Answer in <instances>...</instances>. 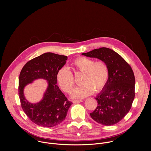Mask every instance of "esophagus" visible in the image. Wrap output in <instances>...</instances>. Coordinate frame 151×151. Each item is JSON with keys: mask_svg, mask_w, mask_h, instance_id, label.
<instances>
[{"mask_svg": "<svg viewBox=\"0 0 151 151\" xmlns=\"http://www.w3.org/2000/svg\"><path fill=\"white\" fill-rule=\"evenodd\" d=\"M82 101H83L82 100H73L72 101V102L74 103H80V102H82Z\"/></svg>", "mask_w": 151, "mask_h": 151, "instance_id": "34e87169", "label": "esophagus"}]
</instances>
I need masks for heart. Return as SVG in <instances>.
I'll return each mask as SVG.
<instances>
[{
    "label": "heart",
    "mask_w": 151,
    "mask_h": 151,
    "mask_svg": "<svg viewBox=\"0 0 151 151\" xmlns=\"http://www.w3.org/2000/svg\"><path fill=\"white\" fill-rule=\"evenodd\" d=\"M75 73H83L81 83L83 84L73 90L71 97L74 99H81L91 95L94 91H101L109 79V70L103 61H96L94 59L80 57L72 63ZM56 79L60 88L66 93H70L74 85V78L72 72L66 67L60 69Z\"/></svg>",
    "instance_id": "b5f03b06"
}]
</instances>
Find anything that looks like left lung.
<instances>
[{"label":"left lung","mask_w":151,"mask_h":151,"mask_svg":"<svg viewBox=\"0 0 151 151\" xmlns=\"http://www.w3.org/2000/svg\"><path fill=\"white\" fill-rule=\"evenodd\" d=\"M82 55L104 61L109 68L106 84L96 97L97 106L90 114L93 120L104 125L119 122L130 110L135 96V78L131 66L117 52L103 47Z\"/></svg>","instance_id":"left-lung-1"}]
</instances>
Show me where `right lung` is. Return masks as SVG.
<instances>
[{
    "mask_svg": "<svg viewBox=\"0 0 151 151\" xmlns=\"http://www.w3.org/2000/svg\"><path fill=\"white\" fill-rule=\"evenodd\" d=\"M68 57L47 52L28 61L19 76L18 95L22 109L29 118L36 124L44 127H52L66 118L72 104L57 85V73L66 63ZM47 81L48 86L42 99L37 103H31L24 96V88L37 79Z\"/></svg>",
    "mask_w": 151,
    "mask_h": 151,
    "instance_id": "right-lung-1",
    "label": "right lung"
}]
</instances>
